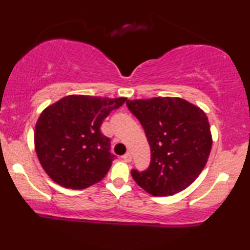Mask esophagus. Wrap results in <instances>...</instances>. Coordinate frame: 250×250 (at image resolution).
<instances>
[{
  "label": "esophagus",
  "instance_id": "obj_1",
  "mask_svg": "<svg viewBox=\"0 0 250 250\" xmlns=\"http://www.w3.org/2000/svg\"><path fill=\"white\" fill-rule=\"evenodd\" d=\"M123 160H124L125 163H131L132 162V155L129 152L125 153L124 156H123Z\"/></svg>",
  "mask_w": 250,
  "mask_h": 250
}]
</instances>
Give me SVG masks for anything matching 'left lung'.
Returning a JSON list of instances; mask_svg holds the SVG:
<instances>
[{
  "label": "left lung",
  "instance_id": "obj_1",
  "mask_svg": "<svg viewBox=\"0 0 250 250\" xmlns=\"http://www.w3.org/2000/svg\"><path fill=\"white\" fill-rule=\"evenodd\" d=\"M126 104L141 123L151 150L148 168L132 169L135 182L155 197L187 189L210 153L213 141L206 114L181 98L127 100Z\"/></svg>",
  "mask_w": 250,
  "mask_h": 250
}]
</instances>
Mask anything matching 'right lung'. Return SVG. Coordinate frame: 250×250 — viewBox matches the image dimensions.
Masks as SVG:
<instances>
[{
	"mask_svg": "<svg viewBox=\"0 0 250 250\" xmlns=\"http://www.w3.org/2000/svg\"><path fill=\"white\" fill-rule=\"evenodd\" d=\"M125 101L126 98L68 95L44 109L34 140L41 165L54 182L80 190L104 179L115 156L110 139L100 127Z\"/></svg>",
	"mask_w": 250,
	"mask_h": 250,
	"instance_id": "obj_1",
	"label": "right lung"
}]
</instances>
